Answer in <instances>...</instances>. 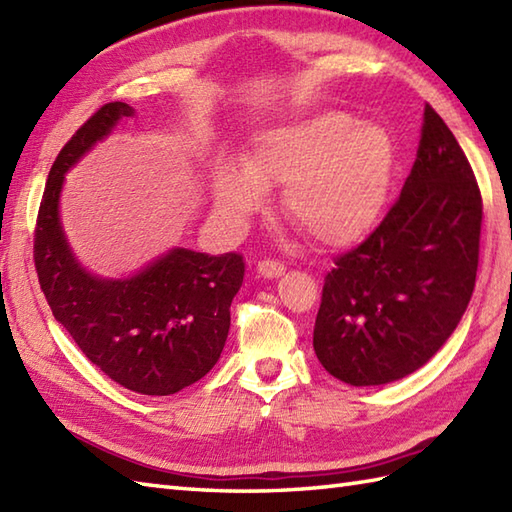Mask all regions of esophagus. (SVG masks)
<instances>
[{
	"label": "esophagus",
	"instance_id": "1",
	"mask_svg": "<svg viewBox=\"0 0 512 512\" xmlns=\"http://www.w3.org/2000/svg\"><path fill=\"white\" fill-rule=\"evenodd\" d=\"M286 266L279 262V259H262V262L257 264V273L262 277H279L284 273Z\"/></svg>",
	"mask_w": 512,
	"mask_h": 512
}]
</instances>
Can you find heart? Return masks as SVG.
<instances>
[{
	"instance_id": "1",
	"label": "heart",
	"mask_w": 512,
	"mask_h": 512,
	"mask_svg": "<svg viewBox=\"0 0 512 512\" xmlns=\"http://www.w3.org/2000/svg\"><path fill=\"white\" fill-rule=\"evenodd\" d=\"M394 173V143L385 127L319 112L266 129L244 154L242 169L222 167L213 202L242 224L264 206V191L284 189L281 206L299 231L321 246H352L376 226Z\"/></svg>"
}]
</instances>
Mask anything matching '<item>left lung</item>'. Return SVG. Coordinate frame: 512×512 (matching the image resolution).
I'll return each mask as SVG.
<instances>
[{
	"mask_svg": "<svg viewBox=\"0 0 512 512\" xmlns=\"http://www.w3.org/2000/svg\"><path fill=\"white\" fill-rule=\"evenodd\" d=\"M482 193L447 123L424 105L398 200L325 275L312 345L354 387L416 372L458 328L480 262Z\"/></svg>",
	"mask_w": 512,
	"mask_h": 512,
	"instance_id": "8db88e82",
	"label": "left lung"
}]
</instances>
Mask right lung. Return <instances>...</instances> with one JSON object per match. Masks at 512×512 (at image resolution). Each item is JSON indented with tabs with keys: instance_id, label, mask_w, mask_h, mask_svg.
I'll return each mask as SVG.
<instances>
[{
	"instance_id": "obj_1",
	"label": "right lung",
	"mask_w": 512,
	"mask_h": 512,
	"mask_svg": "<svg viewBox=\"0 0 512 512\" xmlns=\"http://www.w3.org/2000/svg\"><path fill=\"white\" fill-rule=\"evenodd\" d=\"M132 114L127 103H105L63 145L43 189L32 253L54 319L81 352L125 389L169 396L209 374L220 358L244 257L173 248L129 279H99L76 264L59 222L63 173Z\"/></svg>"
}]
</instances>
